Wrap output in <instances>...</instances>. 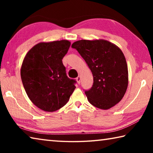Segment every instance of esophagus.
<instances>
[{
	"label": "esophagus",
	"mask_w": 153,
	"mask_h": 153,
	"mask_svg": "<svg viewBox=\"0 0 153 153\" xmlns=\"http://www.w3.org/2000/svg\"><path fill=\"white\" fill-rule=\"evenodd\" d=\"M76 80H77V83H78V84H80V82H81V76H79L78 77H77Z\"/></svg>",
	"instance_id": "obj_1"
}]
</instances>
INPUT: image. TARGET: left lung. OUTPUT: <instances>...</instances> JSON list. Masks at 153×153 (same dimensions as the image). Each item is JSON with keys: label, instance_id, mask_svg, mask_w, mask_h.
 Masks as SVG:
<instances>
[{"label": "left lung", "instance_id": "obj_1", "mask_svg": "<svg viewBox=\"0 0 153 153\" xmlns=\"http://www.w3.org/2000/svg\"><path fill=\"white\" fill-rule=\"evenodd\" d=\"M92 71L93 85L85 90L90 104L108 109L120 101L128 84L126 60L120 48L105 40H81L72 44Z\"/></svg>", "mask_w": 153, "mask_h": 153}]
</instances>
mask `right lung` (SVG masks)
<instances>
[{
  "label": "right lung",
  "instance_id": "1",
  "mask_svg": "<svg viewBox=\"0 0 153 153\" xmlns=\"http://www.w3.org/2000/svg\"><path fill=\"white\" fill-rule=\"evenodd\" d=\"M70 45L65 40L38 43L23 61L24 89L31 101L43 111L53 112L63 107L76 88V81L67 77L62 62Z\"/></svg>",
  "mask_w": 153,
  "mask_h": 153
}]
</instances>
